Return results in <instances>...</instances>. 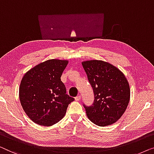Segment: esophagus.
Returning a JSON list of instances; mask_svg holds the SVG:
<instances>
[{
	"instance_id": "34e87169",
	"label": "esophagus",
	"mask_w": 154,
	"mask_h": 154,
	"mask_svg": "<svg viewBox=\"0 0 154 154\" xmlns=\"http://www.w3.org/2000/svg\"><path fill=\"white\" fill-rule=\"evenodd\" d=\"M75 99L76 101H79L80 99H81V96H77V97H75Z\"/></svg>"
}]
</instances>
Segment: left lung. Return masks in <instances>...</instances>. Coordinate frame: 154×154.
Here are the masks:
<instances>
[{"label":"left lung","instance_id":"1","mask_svg":"<svg viewBox=\"0 0 154 154\" xmlns=\"http://www.w3.org/2000/svg\"><path fill=\"white\" fill-rule=\"evenodd\" d=\"M82 64L94 93L92 105H84L88 118L99 126L115 123L125 112L131 96L125 75L103 60H86Z\"/></svg>","mask_w":154,"mask_h":154}]
</instances>
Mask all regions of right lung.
Segmentation results:
<instances>
[{
  "label": "right lung",
  "instance_id": "right-lung-1",
  "mask_svg": "<svg viewBox=\"0 0 154 154\" xmlns=\"http://www.w3.org/2000/svg\"><path fill=\"white\" fill-rule=\"evenodd\" d=\"M68 61L51 59L37 65L24 75L19 87L23 109L34 123L50 126L63 118L74 98L66 94L60 80Z\"/></svg>",
  "mask_w": 154,
  "mask_h": 154
}]
</instances>
